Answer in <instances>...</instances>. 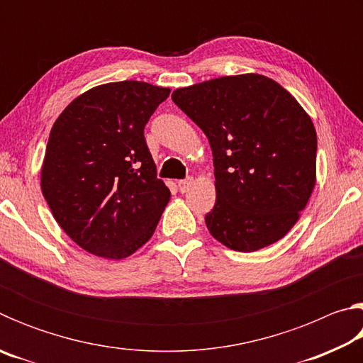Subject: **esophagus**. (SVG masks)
Listing matches in <instances>:
<instances>
[{
    "instance_id": "esophagus-1",
    "label": "esophagus",
    "mask_w": 363,
    "mask_h": 363,
    "mask_svg": "<svg viewBox=\"0 0 363 363\" xmlns=\"http://www.w3.org/2000/svg\"><path fill=\"white\" fill-rule=\"evenodd\" d=\"M192 184H194L192 177H187V179H182V181L177 182V186H179V190L184 194V192H187L190 187H192Z\"/></svg>"
}]
</instances>
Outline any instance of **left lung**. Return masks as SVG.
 I'll use <instances>...</instances> for the list:
<instances>
[{"label": "left lung", "instance_id": "left-lung-1", "mask_svg": "<svg viewBox=\"0 0 363 363\" xmlns=\"http://www.w3.org/2000/svg\"><path fill=\"white\" fill-rule=\"evenodd\" d=\"M171 97L210 140L216 203L205 223L211 235L242 253L284 238L317 181V134L301 104L259 73L208 79Z\"/></svg>", "mask_w": 363, "mask_h": 363}]
</instances>
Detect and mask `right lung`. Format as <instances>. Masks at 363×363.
<instances>
[{
	"instance_id": "add662e5",
	"label": "right lung",
	"mask_w": 363,
	"mask_h": 363,
	"mask_svg": "<svg viewBox=\"0 0 363 363\" xmlns=\"http://www.w3.org/2000/svg\"><path fill=\"white\" fill-rule=\"evenodd\" d=\"M169 88L115 82L73 99L54 121L41 192L78 247L125 259L150 240L171 192L157 177L144 128Z\"/></svg>"
}]
</instances>
